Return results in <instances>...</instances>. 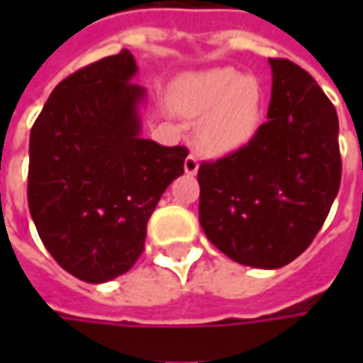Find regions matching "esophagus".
I'll return each instance as SVG.
<instances>
[{
	"instance_id": "obj_1",
	"label": "esophagus",
	"mask_w": 363,
	"mask_h": 363,
	"mask_svg": "<svg viewBox=\"0 0 363 363\" xmlns=\"http://www.w3.org/2000/svg\"><path fill=\"white\" fill-rule=\"evenodd\" d=\"M198 167H200L198 160H196L194 155H188V157H186V161H184V169H186V174L196 175L198 174Z\"/></svg>"
}]
</instances>
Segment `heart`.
<instances>
[{
    "label": "heart",
    "mask_w": 363,
    "mask_h": 363,
    "mask_svg": "<svg viewBox=\"0 0 363 363\" xmlns=\"http://www.w3.org/2000/svg\"><path fill=\"white\" fill-rule=\"evenodd\" d=\"M174 105L189 119H198L196 145L208 155H226L246 145L262 117L258 82L232 68L184 77L175 84Z\"/></svg>",
    "instance_id": "1"
}]
</instances>
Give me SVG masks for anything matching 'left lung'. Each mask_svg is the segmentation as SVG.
<instances>
[{
  "label": "left lung",
  "mask_w": 363,
  "mask_h": 363,
  "mask_svg": "<svg viewBox=\"0 0 363 363\" xmlns=\"http://www.w3.org/2000/svg\"><path fill=\"white\" fill-rule=\"evenodd\" d=\"M272 70L267 123L198 169L200 224L240 264L281 269L311 244L340 191V123L313 77L285 58Z\"/></svg>",
  "instance_id": "8db88e82"
}]
</instances>
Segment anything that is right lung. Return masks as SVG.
<instances>
[{"instance_id": "add662e5", "label": "right lung", "mask_w": 363, "mask_h": 363, "mask_svg": "<svg viewBox=\"0 0 363 363\" xmlns=\"http://www.w3.org/2000/svg\"><path fill=\"white\" fill-rule=\"evenodd\" d=\"M129 50L64 78L30 133L28 206L44 246L64 271L106 283L143 252L147 220L184 174L188 149L141 137Z\"/></svg>"}]
</instances>
